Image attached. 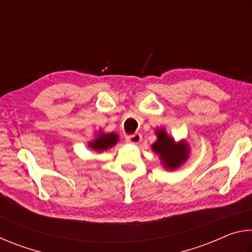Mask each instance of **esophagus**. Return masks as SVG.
<instances>
[{
	"mask_svg": "<svg viewBox=\"0 0 252 252\" xmlns=\"http://www.w3.org/2000/svg\"><path fill=\"white\" fill-rule=\"evenodd\" d=\"M142 140V135L140 133H134L132 135H127L126 138V141L130 144H139Z\"/></svg>",
	"mask_w": 252,
	"mask_h": 252,
	"instance_id": "34e87169",
	"label": "esophagus"
}]
</instances>
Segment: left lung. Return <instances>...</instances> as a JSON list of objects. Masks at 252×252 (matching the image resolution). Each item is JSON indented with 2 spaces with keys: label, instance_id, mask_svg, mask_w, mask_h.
<instances>
[{
  "label": "left lung",
  "instance_id": "1",
  "mask_svg": "<svg viewBox=\"0 0 252 252\" xmlns=\"http://www.w3.org/2000/svg\"><path fill=\"white\" fill-rule=\"evenodd\" d=\"M157 141L152 144V150L160 157L165 169L174 170L185 163L189 157V146L186 141L176 142L164 129H157Z\"/></svg>",
  "mask_w": 252,
  "mask_h": 252
}]
</instances>
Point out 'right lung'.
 <instances>
[{
    "label": "right lung",
    "instance_id": "1",
    "mask_svg": "<svg viewBox=\"0 0 252 252\" xmlns=\"http://www.w3.org/2000/svg\"><path fill=\"white\" fill-rule=\"evenodd\" d=\"M119 140V135L116 133H103L101 130L99 131L96 138L93 141L89 142V148L94 151H104L106 149L116 146Z\"/></svg>",
    "mask_w": 252,
    "mask_h": 252
}]
</instances>
